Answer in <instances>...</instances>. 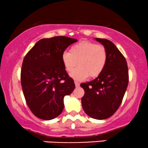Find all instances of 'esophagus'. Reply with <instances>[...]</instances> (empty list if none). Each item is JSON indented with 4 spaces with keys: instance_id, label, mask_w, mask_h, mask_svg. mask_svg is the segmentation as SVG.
Masks as SVG:
<instances>
[{
    "instance_id": "34e87169",
    "label": "esophagus",
    "mask_w": 148,
    "mask_h": 148,
    "mask_svg": "<svg viewBox=\"0 0 148 148\" xmlns=\"http://www.w3.org/2000/svg\"><path fill=\"white\" fill-rule=\"evenodd\" d=\"M74 84H75L76 87H79V86H80L79 82H78V81H74Z\"/></svg>"
}]
</instances>
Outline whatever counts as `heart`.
Listing matches in <instances>:
<instances>
[{
	"label": "heart",
	"instance_id": "heart-1",
	"mask_svg": "<svg viewBox=\"0 0 148 148\" xmlns=\"http://www.w3.org/2000/svg\"><path fill=\"white\" fill-rule=\"evenodd\" d=\"M62 62L67 72H71L78 62L79 67L70 73L72 79L83 81L89 76L95 78L101 74L106 66L108 54L102 45L84 41L75 44L69 52L62 54Z\"/></svg>",
	"mask_w": 148,
	"mask_h": 148
}]
</instances>
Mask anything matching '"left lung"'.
<instances>
[{
    "mask_svg": "<svg viewBox=\"0 0 148 148\" xmlns=\"http://www.w3.org/2000/svg\"><path fill=\"white\" fill-rule=\"evenodd\" d=\"M95 40L106 48L108 60L100 75L81 84L85 91L81 103L88 116L103 120L114 114L121 104L129 83L128 67L125 58L113 42L106 39Z\"/></svg>",
    "mask_w": 148,
    "mask_h": 148,
    "instance_id": "8db88e82",
    "label": "left lung"
}]
</instances>
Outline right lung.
I'll use <instances>...</instances> for the list:
<instances>
[{"mask_svg": "<svg viewBox=\"0 0 148 148\" xmlns=\"http://www.w3.org/2000/svg\"><path fill=\"white\" fill-rule=\"evenodd\" d=\"M77 40L57 36L42 39L25 55L21 71L25 101L37 118L49 120L64 108L63 99L75 88L62 62L64 50Z\"/></svg>", "mask_w": 148, "mask_h": 148, "instance_id": "right-lung-1", "label": "right lung"}]
</instances>
